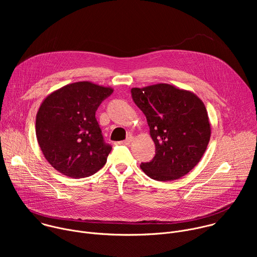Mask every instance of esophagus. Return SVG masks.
Listing matches in <instances>:
<instances>
[{"mask_svg": "<svg viewBox=\"0 0 257 257\" xmlns=\"http://www.w3.org/2000/svg\"><path fill=\"white\" fill-rule=\"evenodd\" d=\"M132 140H133V137H132V136H129L126 140L120 141L119 143H120V144H124V145H129V144L132 142Z\"/></svg>", "mask_w": 257, "mask_h": 257, "instance_id": "1", "label": "esophagus"}]
</instances>
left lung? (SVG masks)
I'll use <instances>...</instances> for the list:
<instances>
[{
    "label": "left lung",
    "mask_w": 257,
    "mask_h": 257,
    "mask_svg": "<svg viewBox=\"0 0 257 257\" xmlns=\"http://www.w3.org/2000/svg\"><path fill=\"white\" fill-rule=\"evenodd\" d=\"M132 98L148 120L156 156L141 170L157 181L177 180L201 160L210 138L203 101L193 92L167 83L131 89Z\"/></svg>",
    "instance_id": "obj_1"
}]
</instances>
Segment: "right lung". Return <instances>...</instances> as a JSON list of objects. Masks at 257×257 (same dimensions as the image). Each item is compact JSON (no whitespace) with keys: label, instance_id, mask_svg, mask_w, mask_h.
Instances as JSON below:
<instances>
[{"label":"right lung","instance_id":"1","mask_svg":"<svg viewBox=\"0 0 257 257\" xmlns=\"http://www.w3.org/2000/svg\"><path fill=\"white\" fill-rule=\"evenodd\" d=\"M114 89L89 81L67 84L50 93L35 119V133L49 164L80 179L99 171L112 146L105 144L95 119L101 101Z\"/></svg>","mask_w":257,"mask_h":257}]
</instances>
